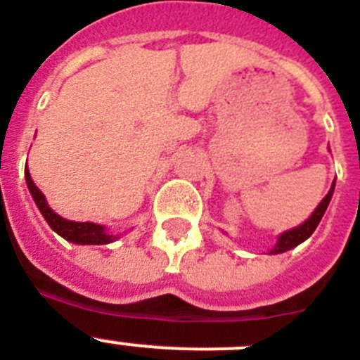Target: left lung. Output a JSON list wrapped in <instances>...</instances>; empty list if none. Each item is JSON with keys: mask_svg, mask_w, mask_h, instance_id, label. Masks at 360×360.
I'll use <instances>...</instances> for the list:
<instances>
[{"mask_svg": "<svg viewBox=\"0 0 360 360\" xmlns=\"http://www.w3.org/2000/svg\"><path fill=\"white\" fill-rule=\"evenodd\" d=\"M333 193H334V183H333V186H330L329 193L326 195V198L320 202L319 207L313 211V214L309 216V218L306 219L302 225L295 226V229H292V230H287V232H283L280 237H278L276 246L271 250V253H273V255L283 253V251H288V250H292V248L299 246L301 243H304V240L308 239V237L311 236L313 232H315L316 226H319L320 219H322L323 212H326L327 205H329L330 198H333Z\"/></svg>", "mask_w": 360, "mask_h": 360, "instance_id": "8db88e82", "label": "left lung"}]
</instances>
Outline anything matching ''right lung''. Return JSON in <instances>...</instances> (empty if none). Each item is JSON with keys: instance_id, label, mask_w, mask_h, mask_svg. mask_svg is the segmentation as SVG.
<instances>
[{"instance_id": "right-lung-1", "label": "right lung", "mask_w": 360, "mask_h": 360, "mask_svg": "<svg viewBox=\"0 0 360 360\" xmlns=\"http://www.w3.org/2000/svg\"><path fill=\"white\" fill-rule=\"evenodd\" d=\"M24 176H26V184L27 188H30V193L31 197H33L34 204L38 205L41 216H44L45 221L49 223V226H51L56 233H59V236L65 237L66 240L75 244H109L117 239V236L107 233L105 226L102 225H96V223L91 221H70V219H65L59 214H56V212L49 207L44 193L38 190L37 184L31 179L27 167L24 169Z\"/></svg>"}]
</instances>
